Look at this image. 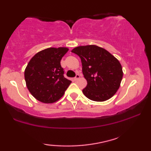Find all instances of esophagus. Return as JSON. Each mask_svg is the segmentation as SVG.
<instances>
[{
	"label": "esophagus",
	"mask_w": 151,
	"mask_h": 151,
	"mask_svg": "<svg viewBox=\"0 0 151 151\" xmlns=\"http://www.w3.org/2000/svg\"><path fill=\"white\" fill-rule=\"evenodd\" d=\"M80 75H79V74H76V77L73 78V80H75V81H76V80H78V79H79V78H80Z\"/></svg>",
	"instance_id": "34e87169"
}]
</instances>
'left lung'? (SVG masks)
Segmentation results:
<instances>
[{
	"instance_id": "left-lung-1",
	"label": "left lung",
	"mask_w": 151,
	"mask_h": 151,
	"mask_svg": "<svg viewBox=\"0 0 151 151\" xmlns=\"http://www.w3.org/2000/svg\"><path fill=\"white\" fill-rule=\"evenodd\" d=\"M71 52L82 61L87 86L84 95L95 101H104L116 93L123 78L121 63L110 52L97 45L76 47Z\"/></svg>"
}]
</instances>
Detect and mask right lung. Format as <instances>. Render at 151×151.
Masks as SVG:
<instances>
[{
  "instance_id": "right-lung-1",
  "label": "right lung",
  "mask_w": 151,
  "mask_h": 151,
  "mask_svg": "<svg viewBox=\"0 0 151 151\" xmlns=\"http://www.w3.org/2000/svg\"><path fill=\"white\" fill-rule=\"evenodd\" d=\"M67 47H49L38 52L28 63L24 71L27 86L38 101L52 104L64 95L71 81L65 78L60 60Z\"/></svg>"
}]
</instances>
